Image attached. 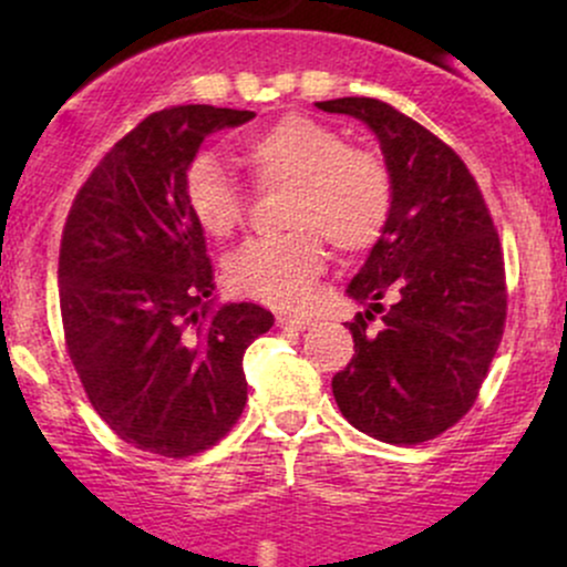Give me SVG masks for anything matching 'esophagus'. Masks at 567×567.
<instances>
[{
    "mask_svg": "<svg viewBox=\"0 0 567 567\" xmlns=\"http://www.w3.org/2000/svg\"><path fill=\"white\" fill-rule=\"evenodd\" d=\"M311 322L309 317H292V315H279L277 317V328H282V330H306V328H311Z\"/></svg>",
    "mask_w": 567,
    "mask_h": 567,
    "instance_id": "esophagus-1",
    "label": "esophagus"
}]
</instances>
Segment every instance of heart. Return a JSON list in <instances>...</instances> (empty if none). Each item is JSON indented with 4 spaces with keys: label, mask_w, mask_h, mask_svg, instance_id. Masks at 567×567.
I'll return each mask as SVG.
<instances>
[{
    "label": "heart",
    "mask_w": 567,
    "mask_h": 567,
    "mask_svg": "<svg viewBox=\"0 0 567 567\" xmlns=\"http://www.w3.org/2000/svg\"><path fill=\"white\" fill-rule=\"evenodd\" d=\"M258 184H290L285 237H256L226 258V282L247 298L296 309L324 269L322 237L343 256L365 252L392 216V175L373 154L349 148L341 133L303 114L279 116L237 146ZM188 213L210 237H229L245 202L213 154L202 152L184 173Z\"/></svg>",
    "instance_id": "obj_1"
}]
</instances>
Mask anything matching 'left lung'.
I'll return each instance as SVG.
<instances>
[{"mask_svg": "<svg viewBox=\"0 0 567 567\" xmlns=\"http://www.w3.org/2000/svg\"><path fill=\"white\" fill-rule=\"evenodd\" d=\"M373 130L392 175V216L349 298L354 357L333 375L347 421L389 445H419L477 400L506 320L504 258L477 181L437 135L375 97L320 101ZM379 313V331L369 322Z\"/></svg>", "mask_w": 567, "mask_h": 567, "instance_id": "obj_1", "label": "left lung"}]
</instances>
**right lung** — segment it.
I'll return each instance as SVG.
<instances>
[{
    "label": "right lung",
    "mask_w": 567,
    "mask_h": 567,
    "mask_svg": "<svg viewBox=\"0 0 567 567\" xmlns=\"http://www.w3.org/2000/svg\"><path fill=\"white\" fill-rule=\"evenodd\" d=\"M252 112L175 106L106 154L71 205L58 258L69 357L95 413L130 445L184 458L216 445L247 402L245 349L275 324L220 303L184 173L202 141Z\"/></svg>",
    "instance_id": "add662e5"
}]
</instances>
